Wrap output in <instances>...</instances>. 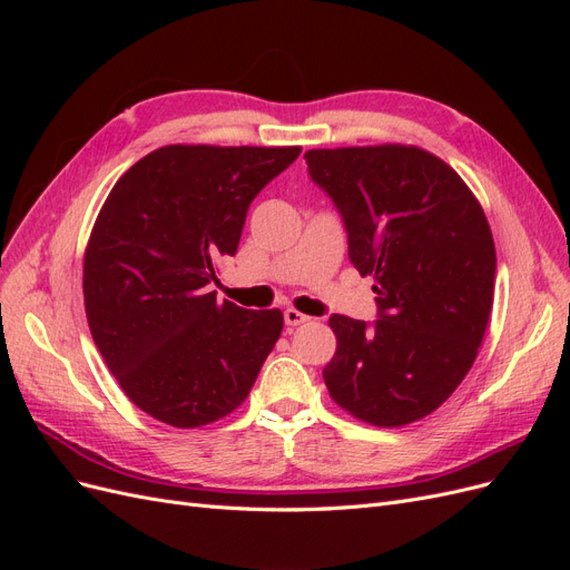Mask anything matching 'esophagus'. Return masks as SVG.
<instances>
[{
  "label": "esophagus",
  "mask_w": 570,
  "mask_h": 570,
  "mask_svg": "<svg viewBox=\"0 0 570 570\" xmlns=\"http://www.w3.org/2000/svg\"><path fill=\"white\" fill-rule=\"evenodd\" d=\"M308 321V316H304L302 312H297V308H285V323L289 325V327H297V325H302V323H306Z\"/></svg>",
  "instance_id": "1"
}]
</instances>
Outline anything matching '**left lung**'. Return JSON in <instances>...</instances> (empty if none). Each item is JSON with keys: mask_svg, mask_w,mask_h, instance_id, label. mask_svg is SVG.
I'll return each mask as SVG.
<instances>
[{"mask_svg": "<svg viewBox=\"0 0 570 570\" xmlns=\"http://www.w3.org/2000/svg\"><path fill=\"white\" fill-rule=\"evenodd\" d=\"M304 159L377 295L373 325L327 321L337 337L327 392L377 428L421 421L461 385L485 335L497 273L485 212L456 170L421 147L308 149Z\"/></svg>", "mask_w": 570, "mask_h": 570, "instance_id": "1", "label": "left lung"}]
</instances>
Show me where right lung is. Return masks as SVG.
<instances>
[{
  "label": "right lung",
  "mask_w": 570,
  "mask_h": 570,
  "mask_svg": "<svg viewBox=\"0 0 570 570\" xmlns=\"http://www.w3.org/2000/svg\"><path fill=\"white\" fill-rule=\"evenodd\" d=\"M302 147L168 145L118 178L82 264L90 333L128 400L166 425L228 416L283 333L206 289L233 256L252 199Z\"/></svg>",
  "instance_id": "obj_1"
}]
</instances>
